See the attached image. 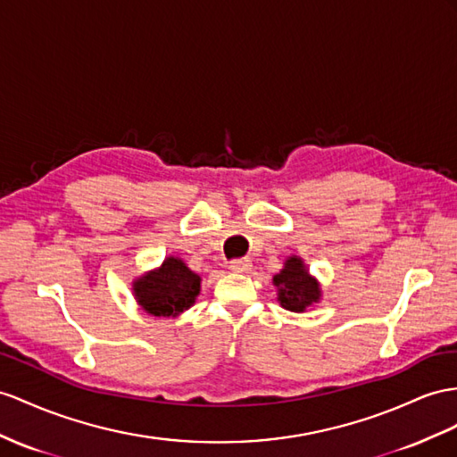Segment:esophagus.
Wrapping results in <instances>:
<instances>
[{
	"label": "esophagus",
	"instance_id": "1",
	"mask_svg": "<svg viewBox=\"0 0 457 457\" xmlns=\"http://www.w3.org/2000/svg\"><path fill=\"white\" fill-rule=\"evenodd\" d=\"M251 266H253L251 259H247V256H243V259H233V261L229 262V270L245 274V272L251 270Z\"/></svg>",
	"mask_w": 457,
	"mask_h": 457
}]
</instances>
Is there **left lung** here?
Masks as SVG:
<instances>
[{
	"instance_id": "obj_1",
	"label": "left lung",
	"mask_w": 457,
	"mask_h": 457,
	"mask_svg": "<svg viewBox=\"0 0 457 457\" xmlns=\"http://www.w3.org/2000/svg\"><path fill=\"white\" fill-rule=\"evenodd\" d=\"M274 284L278 287V299L282 307L287 311L303 312L312 303L319 301V284L307 274V268L303 266L301 259L291 256L286 261L284 270L274 276Z\"/></svg>"
}]
</instances>
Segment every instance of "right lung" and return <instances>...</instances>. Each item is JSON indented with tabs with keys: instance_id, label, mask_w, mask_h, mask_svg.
I'll return each instance as SVG.
<instances>
[{
	"instance_id": "add662e5",
	"label": "right lung",
	"mask_w": 457,
	"mask_h": 457,
	"mask_svg": "<svg viewBox=\"0 0 457 457\" xmlns=\"http://www.w3.org/2000/svg\"><path fill=\"white\" fill-rule=\"evenodd\" d=\"M201 291V278L179 259H166L160 270L135 282V295L146 312L154 317H178L189 309Z\"/></svg>"
}]
</instances>
